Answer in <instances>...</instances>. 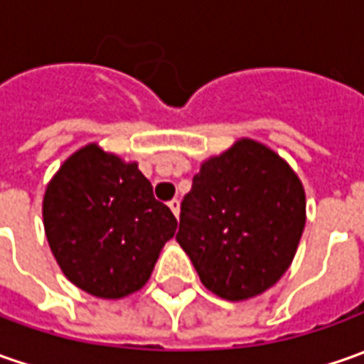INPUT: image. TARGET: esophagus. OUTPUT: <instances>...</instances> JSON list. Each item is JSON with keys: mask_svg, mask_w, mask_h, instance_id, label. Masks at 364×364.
<instances>
[{"mask_svg": "<svg viewBox=\"0 0 364 364\" xmlns=\"http://www.w3.org/2000/svg\"><path fill=\"white\" fill-rule=\"evenodd\" d=\"M169 207H171V211H173V215H175V218H179V211H181V203H179V199H171Z\"/></svg>", "mask_w": 364, "mask_h": 364, "instance_id": "esophagus-1", "label": "esophagus"}]
</instances>
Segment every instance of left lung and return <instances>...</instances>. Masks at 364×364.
<instances>
[{"mask_svg":"<svg viewBox=\"0 0 364 364\" xmlns=\"http://www.w3.org/2000/svg\"><path fill=\"white\" fill-rule=\"evenodd\" d=\"M304 223L306 193L296 171L264 143L237 139L201 163L175 240L209 292L242 302L282 278Z\"/></svg>","mask_w":364,"mask_h":364,"instance_id":"left-lung-1","label":"left lung"}]
</instances>
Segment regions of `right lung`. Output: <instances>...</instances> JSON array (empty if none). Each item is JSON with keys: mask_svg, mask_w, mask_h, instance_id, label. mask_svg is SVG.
Returning <instances> with one entry per match:
<instances>
[{"mask_svg": "<svg viewBox=\"0 0 364 364\" xmlns=\"http://www.w3.org/2000/svg\"><path fill=\"white\" fill-rule=\"evenodd\" d=\"M42 215L62 274L105 300L139 292L177 230L139 163L98 143L84 144L60 165L46 187Z\"/></svg>", "mask_w": 364, "mask_h": 364, "instance_id": "1", "label": "right lung"}]
</instances>
